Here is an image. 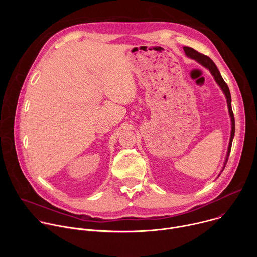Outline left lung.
<instances>
[{"label":"left lung","mask_w":257,"mask_h":257,"mask_svg":"<svg viewBox=\"0 0 257 257\" xmlns=\"http://www.w3.org/2000/svg\"><path fill=\"white\" fill-rule=\"evenodd\" d=\"M184 49V52L186 54V56L190 59H193L195 60L196 62H198L200 65H202L204 68L208 69L209 72L211 73V75L213 76L215 82L217 83V85L221 87V89L223 90V92L225 93V96L227 98V103H228V108H229V114H230V117H231V122H232V130H231V137H230V142H229V146H228V153H227V158H226V161L224 163V167H223V170L222 172L224 171L225 167H226V164L228 162V159H229V155H230V152H231V148H232V142H233V138H234V135H235V119H234V114H233V111H232V105H231V93H230V90H229V87L227 85V83L224 81L221 73H219L217 67L215 66V64L213 63V61L203 55V54H200L198 53L197 51H195L194 49L192 48H189V47H184L183 48ZM219 176V175H218Z\"/></svg>","instance_id":"8db88e82"}]
</instances>
